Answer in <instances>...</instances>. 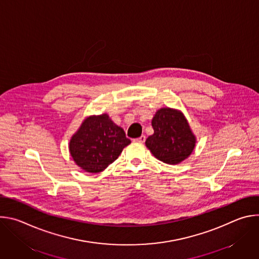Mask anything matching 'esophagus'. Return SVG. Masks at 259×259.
Instances as JSON below:
<instances>
[{"label": "esophagus", "instance_id": "34e87169", "mask_svg": "<svg viewBox=\"0 0 259 259\" xmlns=\"http://www.w3.org/2000/svg\"><path fill=\"white\" fill-rule=\"evenodd\" d=\"M135 141H137V142H140V143H143V142L145 141V136H144V135H141L140 137L136 138V139H135Z\"/></svg>", "mask_w": 259, "mask_h": 259}]
</instances>
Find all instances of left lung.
Returning a JSON list of instances; mask_svg holds the SVG:
<instances>
[{"instance_id": "left-lung-1", "label": "left lung", "mask_w": 259, "mask_h": 259, "mask_svg": "<svg viewBox=\"0 0 259 259\" xmlns=\"http://www.w3.org/2000/svg\"><path fill=\"white\" fill-rule=\"evenodd\" d=\"M152 126L154 134L147 137L145 145L158 160L176 165L193 153L196 136L180 110L160 108L152 120Z\"/></svg>"}]
</instances>
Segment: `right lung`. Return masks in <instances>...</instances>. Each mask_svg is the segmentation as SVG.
<instances>
[{
  "mask_svg": "<svg viewBox=\"0 0 259 259\" xmlns=\"http://www.w3.org/2000/svg\"><path fill=\"white\" fill-rule=\"evenodd\" d=\"M131 143L123 128L107 114L86 118L69 140V153L75 163L86 172L99 173L118 159Z\"/></svg>",
  "mask_w": 259,
  "mask_h": 259,
  "instance_id": "right-lung-1",
  "label": "right lung"
}]
</instances>
